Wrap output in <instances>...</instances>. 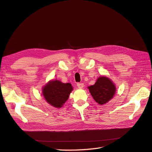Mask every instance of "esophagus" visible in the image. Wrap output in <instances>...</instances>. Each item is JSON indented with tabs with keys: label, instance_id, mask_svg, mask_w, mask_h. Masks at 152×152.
<instances>
[{
	"label": "esophagus",
	"instance_id": "obj_1",
	"mask_svg": "<svg viewBox=\"0 0 152 152\" xmlns=\"http://www.w3.org/2000/svg\"><path fill=\"white\" fill-rule=\"evenodd\" d=\"M77 87H78V88L82 89V88H83V87H84V84L83 83H77Z\"/></svg>",
	"mask_w": 152,
	"mask_h": 152
}]
</instances>
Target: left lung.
Segmentation results:
<instances>
[{"label":"left lung","instance_id":"left-lung-1","mask_svg":"<svg viewBox=\"0 0 152 152\" xmlns=\"http://www.w3.org/2000/svg\"><path fill=\"white\" fill-rule=\"evenodd\" d=\"M93 99L99 104H104L113 98L115 93L116 87L109 78L99 77L96 83L88 87Z\"/></svg>","mask_w":152,"mask_h":152}]
</instances>
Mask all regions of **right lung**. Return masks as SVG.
Segmentation results:
<instances>
[{
  "mask_svg": "<svg viewBox=\"0 0 152 152\" xmlns=\"http://www.w3.org/2000/svg\"><path fill=\"white\" fill-rule=\"evenodd\" d=\"M73 90L70 83H63L58 80H50L42 89V94L46 102L56 108H61Z\"/></svg>",
  "mask_w": 152,
  "mask_h": 152,
  "instance_id": "right-lung-1",
  "label": "right lung"
}]
</instances>
